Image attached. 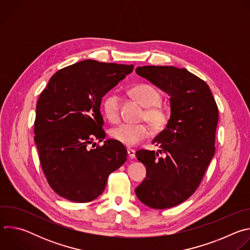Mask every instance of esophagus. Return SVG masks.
Instances as JSON below:
<instances>
[{
	"instance_id": "esophagus-1",
	"label": "esophagus",
	"mask_w": 250,
	"mask_h": 250,
	"mask_svg": "<svg viewBox=\"0 0 250 250\" xmlns=\"http://www.w3.org/2000/svg\"><path fill=\"white\" fill-rule=\"evenodd\" d=\"M127 154H128V157L129 158H131V159H133V158H135V150L134 149H127Z\"/></svg>"
}]
</instances>
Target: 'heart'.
<instances>
[{
  "label": "heart",
  "instance_id": "heart-1",
  "mask_svg": "<svg viewBox=\"0 0 250 250\" xmlns=\"http://www.w3.org/2000/svg\"><path fill=\"white\" fill-rule=\"evenodd\" d=\"M130 93L136 101L146 108L142 114V119L146 120L154 130L163 129L168 124L169 113L166 108L158 104L161 102L159 91L148 84H140L133 87ZM102 111L111 123H117L120 120L119 96L114 93L106 95L102 102ZM110 134L124 146H134L148 136L149 129L142 124H122L112 128Z\"/></svg>",
  "mask_w": 250,
  "mask_h": 250
}]
</instances>
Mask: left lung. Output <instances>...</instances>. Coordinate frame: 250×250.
<instances>
[{"label": "left lung", "mask_w": 250, "mask_h": 250, "mask_svg": "<svg viewBox=\"0 0 250 250\" xmlns=\"http://www.w3.org/2000/svg\"><path fill=\"white\" fill-rule=\"evenodd\" d=\"M135 72L170 96L171 109L166 127L152 140L161 149L135 153L146 168L135 194L152 208H172L197 190L215 154L218 105L208 84L185 68L142 66Z\"/></svg>", "instance_id": "left-lung-1"}]
</instances>
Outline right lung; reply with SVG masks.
<instances>
[{"instance_id": "right-lung-1", "label": "right lung", "mask_w": 250, "mask_h": 250, "mask_svg": "<svg viewBox=\"0 0 250 250\" xmlns=\"http://www.w3.org/2000/svg\"><path fill=\"white\" fill-rule=\"evenodd\" d=\"M132 70V64L84 60L57 71L41 94L34 141L47 182L60 197L76 203L95 200L109 175L125 162V147L114 139L90 146L105 136L102 98Z\"/></svg>"}]
</instances>
